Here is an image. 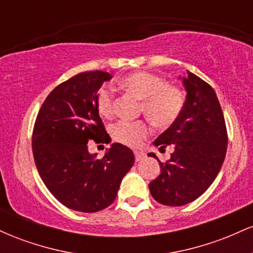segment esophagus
<instances>
[{
  "instance_id": "esophagus-1",
  "label": "esophagus",
  "mask_w": 253,
  "mask_h": 253,
  "mask_svg": "<svg viewBox=\"0 0 253 253\" xmlns=\"http://www.w3.org/2000/svg\"><path fill=\"white\" fill-rule=\"evenodd\" d=\"M134 157H135V162H140L145 158V153L143 151H134Z\"/></svg>"
}]
</instances>
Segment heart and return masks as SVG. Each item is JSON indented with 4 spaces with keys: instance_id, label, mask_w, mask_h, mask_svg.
<instances>
[{
    "instance_id": "obj_1",
    "label": "heart",
    "mask_w": 253,
    "mask_h": 253,
    "mask_svg": "<svg viewBox=\"0 0 253 253\" xmlns=\"http://www.w3.org/2000/svg\"><path fill=\"white\" fill-rule=\"evenodd\" d=\"M119 88L140 100V113L158 127H169L179 118L184 108V94L178 86L167 84L162 77L146 71H135L117 81ZM96 108L101 117L114 115V96L107 86L96 95ZM150 133L145 121H119L110 129L112 138L127 146H136Z\"/></svg>"
}]
</instances>
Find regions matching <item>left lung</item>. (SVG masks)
I'll use <instances>...</instances> for the list:
<instances>
[{"label":"left lung","instance_id":"8db88e82","mask_svg":"<svg viewBox=\"0 0 253 253\" xmlns=\"http://www.w3.org/2000/svg\"><path fill=\"white\" fill-rule=\"evenodd\" d=\"M187 75L183 112L153 143L161 149L175 147L169 161L159 162L161 175L149 184L156 201L172 207L195 201L210 188L227 151V129L215 91L196 75Z\"/></svg>","mask_w":253,"mask_h":253}]
</instances>
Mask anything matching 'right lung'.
Wrapping results in <instances>:
<instances>
[{
	"label": "right lung",
	"instance_id": "right-lung-1",
	"mask_svg": "<svg viewBox=\"0 0 253 253\" xmlns=\"http://www.w3.org/2000/svg\"><path fill=\"white\" fill-rule=\"evenodd\" d=\"M108 72H81L57 85L43 101L32 134L34 162L50 193L70 210L94 213L114 202L121 179L134 164L132 150L114 143L103 158L88 141L108 143L96 108Z\"/></svg>",
	"mask_w": 253,
	"mask_h": 253
}]
</instances>
